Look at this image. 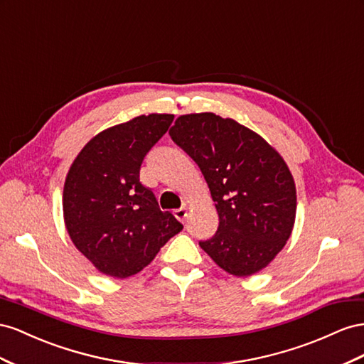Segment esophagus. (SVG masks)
<instances>
[{
  "instance_id": "obj_1",
  "label": "esophagus",
  "mask_w": 364,
  "mask_h": 364,
  "mask_svg": "<svg viewBox=\"0 0 364 364\" xmlns=\"http://www.w3.org/2000/svg\"><path fill=\"white\" fill-rule=\"evenodd\" d=\"M173 215H175V218L178 221H184L186 220V215H188V212H186V209H176L175 212H173Z\"/></svg>"
}]
</instances>
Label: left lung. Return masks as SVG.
I'll return each instance as SVG.
<instances>
[{"label": "left lung", "mask_w": 364, "mask_h": 364, "mask_svg": "<svg viewBox=\"0 0 364 364\" xmlns=\"http://www.w3.org/2000/svg\"><path fill=\"white\" fill-rule=\"evenodd\" d=\"M171 139L198 164L220 225L200 247L227 273L261 272L282 250L296 220V184L279 152L233 119L186 114Z\"/></svg>", "instance_id": "left-lung-1"}]
</instances>
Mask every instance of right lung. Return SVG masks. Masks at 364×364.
<instances>
[{"instance_id":"add662e5","label":"right lung","mask_w":364,"mask_h":364,"mask_svg":"<svg viewBox=\"0 0 364 364\" xmlns=\"http://www.w3.org/2000/svg\"><path fill=\"white\" fill-rule=\"evenodd\" d=\"M173 114H149L92 137L64 184V220L73 244L100 273L124 279L151 264L183 230L140 183L144 155L169 129Z\"/></svg>"}]
</instances>
